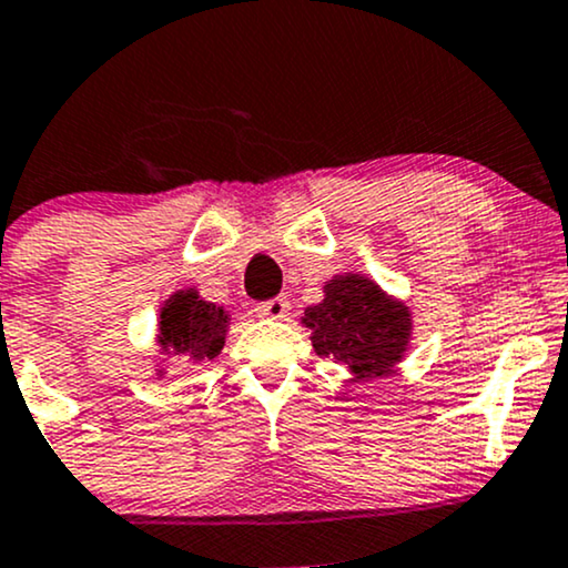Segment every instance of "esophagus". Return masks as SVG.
I'll return each instance as SVG.
<instances>
[{
	"mask_svg": "<svg viewBox=\"0 0 568 568\" xmlns=\"http://www.w3.org/2000/svg\"><path fill=\"white\" fill-rule=\"evenodd\" d=\"M258 317H266V321H283L285 315L291 312V302L285 296H275L270 302H262L256 306Z\"/></svg>",
	"mask_w": 568,
	"mask_h": 568,
	"instance_id": "obj_1",
	"label": "esophagus"
}]
</instances>
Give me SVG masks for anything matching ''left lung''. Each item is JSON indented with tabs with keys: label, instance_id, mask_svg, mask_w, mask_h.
Instances as JSON below:
<instances>
[{
	"label": "left lung",
	"instance_id": "8db88e82",
	"mask_svg": "<svg viewBox=\"0 0 568 568\" xmlns=\"http://www.w3.org/2000/svg\"><path fill=\"white\" fill-rule=\"evenodd\" d=\"M323 291V302L306 306L302 317L317 355L363 382L393 371L408 349V306L361 275H338Z\"/></svg>",
	"mask_w": 568,
	"mask_h": 568
}]
</instances>
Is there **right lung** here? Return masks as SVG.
Returning a JSON list of instances; mask_svg holds the SVG:
<instances>
[{"mask_svg":"<svg viewBox=\"0 0 568 568\" xmlns=\"http://www.w3.org/2000/svg\"><path fill=\"white\" fill-rule=\"evenodd\" d=\"M226 325L230 315L224 306L202 302L194 288L179 291L160 310L158 342L189 361H211L224 347Z\"/></svg>","mask_w":568,"mask_h":568,"instance_id":"add662e5","label":"right lung"}]
</instances>
